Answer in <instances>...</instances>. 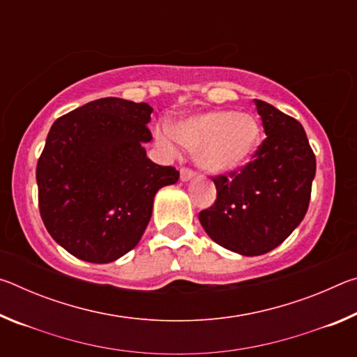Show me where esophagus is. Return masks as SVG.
Masks as SVG:
<instances>
[{
    "label": "esophagus",
    "instance_id": "esophagus-1",
    "mask_svg": "<svg viewBox=\"0 0 357 357\" xmlns=\"http://www.w3.org/2000/svg\"><path fill=\"white\" fill-rule=\"evenodd\" d=\"M193 178V172L190 170V168H185V167H183L181 168V181H190Z\"/></svg>",
    "mask_w": 357,
    "mask_h": 357
}]
</instances>
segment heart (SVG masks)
I'll return each mask as SVG.
<instances>
[{"mask_svg":"<svg viewBox=\"0 0 357 357\" xmlns=\"http://www.w3.org/2000/svg\"><path fill=\"white\" fill-rule=\"evenodd\" d=\"M258 121L249 113L219 110L178 121L170 130L162 129L155 142L168 154L178 144L195 151L197 164L211 173H231L244 167L258 148Z\"/></svg>","mask_w":357,"mask_h":357,"instance_id":"1","label":"heart"}]
</instances>
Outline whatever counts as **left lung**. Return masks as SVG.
<instances>
[{
  "label": "left lung",
  "mask_w": 357,
  "mask_h": 357,
  "mask_svg": "<svg viewBox=\"0 0 357 357\" xmlns=\"http://www.w3.org/2000/svg\"><path fill=\"white\" fill-rule=\"evenodd\" d=\"M264 134L253 159L239 170L219 174L214 204L198 214L208 236L245 257L280 245L309 209L315 154L298 119L255 100Z\"/></svg>",
  "instance_id": "left-lung-1"
}]
</instances>
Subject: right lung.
<instances>
[{
  "label": "right lung",
  "mask_w": 357,
  "mask_h": 357,
  "mask_svg": "<svg viewBox=\"0 0 357 357\" xmlns=\"http://www.w3.org/2000/svg\"><path fill=\"white\" fill-rule=\"evenodd\" d=\"M153 108L104 98L53 123L38 160L39 211L50 236L70 255L110 263L146 229L157 190L179 172L146 157Z\"/></svg>",
  "instance_id": "obj_1"
}]
</instances>
